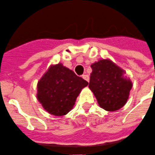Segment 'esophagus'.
I'll list each match as a JSON object with an SVG mask.
<instances>
[{
    "label": "esophagus",
    "mask_w": 155,
    "mask_h": 155,
    "mask_svg": "<svg viewBox=\"0 0 155 155\" xmlns=\"http://www.w3.org/2000/svg\"><path fill=\"white\" fill-rule=\"evenodd\" d=\"M82 78H83L85 80H86L87 82H89L90 79H89V76H88V75H87V74L82 75Z\"/></svg>",
    "instance_id": "1"
}]
</instances>
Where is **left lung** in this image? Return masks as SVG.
Masks as SVG:
<instances>
[{
    "label": "left lung",
    "mask_w": 155,
    "mask_h": 155,
    "mask_svg": "<svg viewBox=\"0 0 155 155\" xmlns=\"http://www.w3.org/2000/svg\"><path fill=\"white\" fill-rule=\"evenodd\" d=\"M92 72L88 88L98 105L107 111H116L126 104L133 83L125 70L110 59H101L91 65Z\"/></svg>",
    "instance_id": "obj_1"
}]
</instances>
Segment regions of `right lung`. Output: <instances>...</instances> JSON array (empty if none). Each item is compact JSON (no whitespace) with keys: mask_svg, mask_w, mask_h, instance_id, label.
Instances as JSON below:
<instances>
[{"mask_svg":"<svg viewBox=\"0 0 155 155\" xmlns=\"http://www.w3.org/2000/svg\"><path fill=\"white\" fill-rule=\"evenodd\" d=\"M88 85L61 63L52 64L38 82L37 98L49 114L64 116L73 109L78 95Z\"/></svg>","mask_w":155,"mask_h":155,"instance_id":"right-lung-1","label":"right lung"}]
</instances>
